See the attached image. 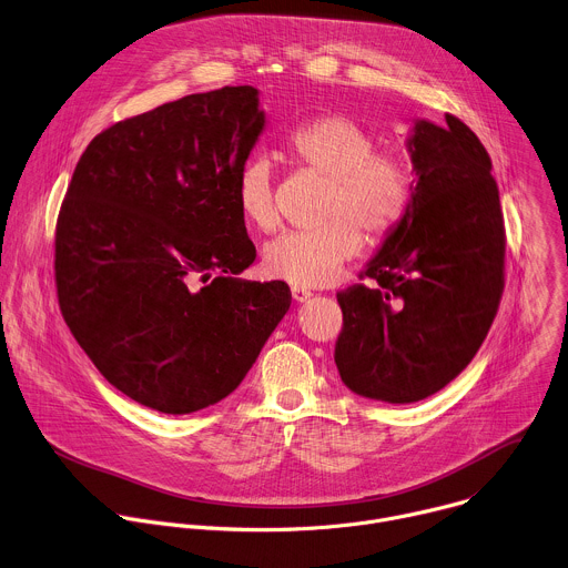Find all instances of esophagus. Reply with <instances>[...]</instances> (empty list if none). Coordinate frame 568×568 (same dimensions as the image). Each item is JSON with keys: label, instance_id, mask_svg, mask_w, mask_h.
I'll list each match as a JSON object with an SVG mask.
<instances>
[{"label": "esophagus", "instance_id": "34e87169", "mask_svg": "<svg viewBox=\"0 0 568 568\" xmlns=\"http://www.w3.org/2000/svg\"><path fill=\"white\" fill-rule=\"evenodd\" d=\"M291 295H293V300L297 302V304H302V302H308L311 300V291H306V288H297V286H293L291 288Z\"/></svg>", "mask_w": 568, "mask_h": 568}]
</instances>
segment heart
<instances>
[{"label": "heart", "instance_id": "b5f03b06", "mask_svg": "<svg viewBox=\"0 0 568 568\" xmlns=\"http://www.w3.org/2000/svg\"><path fill=\"white\" fill-rule=\"evenodd\" d=\"M288 152L328 179L322 229L286 231L264 246L262 266L273 280L297 288L331 284L361 251V233L385 237L409 201V174L389 154H374L372 134L347 116H322L295 130ZM242 216L260 231L277 223L273 172L266 159H251L237 176ZM357 224L354 226L353 223Z\"/></svg>", "mask_w": 568, "mask_h": 568}]
</instances>
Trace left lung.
<instances>
[{"instance_id":"left-lung-1","label":"left lung","mask_w":568,"mask_h":568,"mask_svg":"<svg viewBox=\"0 0 568 568\" xmlns=\"http://www.w3.org/2000/svg\"><path fill=\"white\" fill-rule=\"evenodd\" d=\"M416 185L363 277L337 293L335 365L358 396L416 403L475 358L504 291V214L493 163L459 119H416L405 141Z\"/></svg>"}]
</instances>
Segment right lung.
<instances>
[{
	"label": "right lung",
	"mask_w": 568,
	"mask_h": 568,
	"mask_svg": "<svg viewBox=\"0 0 568 568\" xmlns=\"http://www.w3.org/2000/svg\"><path fill=\"white\" fill-rule=\"evenodd\" d=\"M266 113L255 87L165 102L98 134L55 231L62 315L132 400L192 414L233 394L291 306L237 277L255 246L235 185Z\"/></svg>",
	"instance_id": "add662e5"
}]
</instances>
